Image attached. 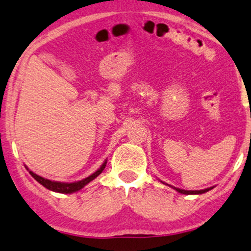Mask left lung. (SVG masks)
Masks as SVG:
<instances>
[{
  "label": "left lung",
  "mask_w": 251,
  "mask_h": 251,
  "mask_svg": "<svg viewBox=\"0 0 251 251\" xmlns=\"http://www.w3.org/2000/svg\"><path fill=\"white\" fill-rule=\"evenodd\" d=\"M176 192L181 193V194H186V195H194V194H203V193H206L208 190L212 189V187H210V188H206V189H202V190H185V189H180V188H176V187H173Z\"/></svg>",
  "instance_id": "left-lung-1"
}]
</instances>
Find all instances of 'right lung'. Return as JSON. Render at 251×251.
Segmentation results:
<instances>
[{"label":"right lung","mask_w":251,"mask_h":251,"mask_svg":"<svg viewBox=\"0 0 251 251\" xmlns=\"http://www.w3.org/2000/svg\"><path fill=\"white\" fill-rule=\"evenodd\" d=\"M106 165V160L104 163H103L101 168H100L98 171L93 173L92 176H87V178L80 180V181H76V182H58V181H51V180H48V179H45L42 178V176H40L38 175H35V173H33L32 171H29V175H31L33 178H34L36 181L39 183H41L42 186H45L47 189L49 190H52V192H57V193H63V194H71V193H75V192H78L82 188V187H85L87 183H89L92 181V180H94L96 176H100L102 173L103 170H104Z\"/></svg>","instance_id":"obj_1"}]
</instances>
